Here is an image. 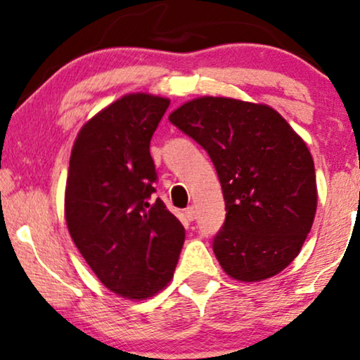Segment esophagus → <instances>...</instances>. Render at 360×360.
Returning a JSON list of instances; mask_svg holds the SVG:
<instances>
[{
  "instance_id": "34e87169",
  "label": "esophagus",
  "mask_w": 360,
  "mask_h": 360,
  "mask_svg": "<svg viewBox=\"0 0 360 360\" xmlns=\"http://www.w3.org/2000/svg\"><path fill=\"white\" fill-rule=\"evenodd\" d=\"M185 218L188 221H193L195 218H197V213H195V208L193 207H188L185 210Z\"/></svg>"
}]
</instances>
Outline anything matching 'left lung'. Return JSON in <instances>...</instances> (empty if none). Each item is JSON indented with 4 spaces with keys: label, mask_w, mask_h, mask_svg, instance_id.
<instances>
[{
    "label": "left lung",
    "mask_w": 360,
    "mask_h": 360,
    "mask_svg": "<svg viewBox=\"0 0 360 360\" xmlns=\"http://www.w3.org/2000/svg\"><path fill=\"white\" fill-rule=\"evenodd\" d=\"M169 120L212 158L226 218L213 238L223 271L261 281L302 248L317 207L314 162L304 140L276 110L228 97H200Z\"/></svg>",
    "instance_id": "left-lung-1"
}]
</instances>
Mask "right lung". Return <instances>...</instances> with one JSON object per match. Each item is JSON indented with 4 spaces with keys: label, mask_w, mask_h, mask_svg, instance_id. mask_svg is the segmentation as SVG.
I'll list each match as a JSON object with an SVG mask.
<instances>
[{
    "label": "right lung",
    "mask_w": 360,
    "mask_h": 360,
    "mask_svg": "<svg viewBox=\"0 0 360 360\" xmlns=\"http://www.w3.org/2000/svg\"><path fill=\"white\" fill-rule=\"evenodd\" d=\"M170 101L129 94L94 115L74 142L64 212L72 241L107 289L146 300L174 276L185 228L160 198L150 140Z\"/></svg>",
    "instance_id": "right-lung-1"
}]
</instances>
